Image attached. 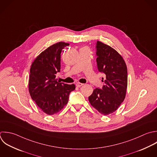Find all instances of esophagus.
Segmentation results:
<instances>
[{
    "mask_svg": "<svg viewBox=\"0 0 157 157\" xmlns=\"http://www.w3.org/2000/svg\"><path fill=\"white\" fill-rule=\"evenodd\" d=\"M82 85H84V84L80 83V82H77V83L76 84V86L78 87H81Z\"/></svg>",
    "mask_w": 157,
    "mask_h": 157,
    "instance_id": "esophagus-1",
    "label": "esophagus"
}]
</instances>
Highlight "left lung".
<instances>
[{
	"mask_svg": "<svg viewBox=\"0 0 157 157\" xmlns=\"http://www.w3.org/2000/svg\"><path fill=\"white\" fill-rule=\"evenodd\" d=\"M96 44L98 70L105 74L106 79L101 89L94 90L89 101L99 113L107 116L116 111L125 98L127 68L123 57L114 49L99 41Z\"/></svg>",
	"mask_w": 157,
	"mask_h": 157,
	"instance_id": "1",
	"label": "left lung"
}]
</instances>
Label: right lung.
I'll use <instances>...</instances> for the list:
<instances>
[{"mask_svg":"<svg viewBox=\"0 0 157 157\" xmlns=\"http://www.w3.org/2000/svg\"><path fill=\"white\" fill-rule=\"evenodd\" d=\"M69 43L59 42L38 55L31 65L29 91L32 99L46 114L57 113L67 104L75 84L60 82L56 74L60 71V54Z\"/></svg>","mask_w":157,"mask_h":157,"instance_id":"1","label":"right lung"}]
</instances>
